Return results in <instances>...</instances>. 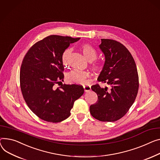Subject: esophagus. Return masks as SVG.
<instances>
[{
	"label": "esophagus",
	"instance_id": "34e87169",
	"mask_svg": "<svg viewBox=\"0 0 160 160\" xmlns=\"http://www.w3.org/2000/svg\"><path fill=\"white\" fill-rule=\"evenodd\" d=\"M83 89H84V91L85 92H88L89 91H91V87L89 86H83Z\"/></svg>",
	"mask_w": 160,
	"mask_h": 160
}]
</instances>
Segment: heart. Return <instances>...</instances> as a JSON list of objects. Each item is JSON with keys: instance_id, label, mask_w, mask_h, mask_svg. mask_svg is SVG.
<instances>
[{"instance_id": "heart-1", "label": "heart", "mask_w": 160, "mask_h": 160, "mask_svg": "<svg viewBox=\"0 0 160 160\" xmlns=\"http://www.w3.org/2000/svg\"><path fill=\"white\" fill-rule=\"evenodd\" d=\"M81 50L83 56L89 61H94L97 57V51L92 46L88 44H83L81 46ZM71 52L70 48L66 49L62 55V62L64 65H67V60L68 56ZM92 69L94 71L98 72L102 69V65L100 62H93L91 64ZM89 76V73L88 71L74 70L69 72L66 77L67 80L72 83L84 84L86 82V79Z\"/></svg>"}]
</instances>
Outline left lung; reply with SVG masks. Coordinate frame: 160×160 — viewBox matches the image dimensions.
<instances>
[{
  "label": "left lung",
  "instance_id": "8db88e82",
  "mask_svg": "<svg viewBox=\"0 0 160 160\" xmlns=\"http://www.w3.org/2000/svg\"><path fill=\"white\" fill-rule=\"evenodd\" d=\"M99 48L104 54L105 63L98 80L108 83V88L98 84L91 86L98 95L97 103L90 106L94 118L112 122L120 119L133 104L139 88L136 63L122 44L114 40L101 39Z\"/></svg>",
  "mask_w": 160,
  "mask_h": 160
}]
</instances>
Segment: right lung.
I'll use <instances>...</instances> for the list:
<instances>
[{
    "instance_id": "add662e5",
    "label": "right lung",
    "mask_w": 160,
    "mask_h": 160,
    "mask_svg": "<svg viewBox=\"0 0 160 160\" xmlns=\"http://www.w3.org/2000/svg\"><path fill=\"white\" fill-rule=\"evenodd\" d=\"M80 38L50 35L32 46L25 55L20 72V88L29 108L38 118L58 123L70 116L74 102L84 92L76 84H55L63 80L62 55Z\"/></svg>"
}]
</instances>
